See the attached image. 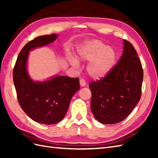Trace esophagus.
<instances>
[{"instance_id":"obj_1","label":"esophagus","mask_w":158,"mask_h":158,"mask_svg":"<svg viewBox=\"0 0 158 158\" xmlns=\"http://www.w3.org/2000/svg\"><path fill=\"white\" fill-rule=\"evenodd\" d=\"M79 83H80V85H81V87H84L85 85V81L84 79H80V81H79Z\"/></svg>"}]
</instances>
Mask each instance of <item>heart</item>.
<instances>
[{
	"mask_svg": "<svg viewBox=\"0 0 158 158\" xmlns=\"http://www.w3.org/2000/svg\"><path fill=\"white\" fill-rule=\"evenodd\" d=\"M78 58L83 61L89 62L87 71L90 77L96 79L105 77L115 65L116 52L111 47L106 46L98 40L85 43L78 49ZM70 62L74 66L78 64L77 60L70 58Z\"/></svg>",
	"mask_w": 158,
	"mask_h": 158,
	"instance_id": "b5f03b06",
	"label": "heart"
}]
</instances>
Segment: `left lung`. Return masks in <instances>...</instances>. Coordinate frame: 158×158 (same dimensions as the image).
<instances>
[{"instance_id": "obj_1", "label": "left lung", "mask_w": 158, "mask_h": 158, "mask_svg": "<svg viewBox=\"0 0 158 158\" xmlns=\"http://www.w3.org/2000/svg\"><path fill=\"white\" fill-rule=\"evenodd\" d=\"M123 45L122 57L108 75L89 85L92 112L103 124L117 123L126 119L141 96V62L129 41L123 40Z\"/></svg>"}]
</instances>
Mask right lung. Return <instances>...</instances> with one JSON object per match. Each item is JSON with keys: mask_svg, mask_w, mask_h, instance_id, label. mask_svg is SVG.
Instances as JSON below:
<instances>
[{"mask_svg": "<svg viewBox=\"0 0 158 158\" xmlns=\"http://www.w3.org/2000/svg\"><path fill=\"white\" fill-rule=\"evenodd\" d=\"M58 35L40 36L26 44L17 58L13 72L17 97L22 110L40 123L60 122L68 110L73 95L80 88L79 79L66 76L53 77L45 81H34L27 71L29 52L53 42Z\"/></svg>", "mask_w": 158, "mask_h": 158, "instance_id": "add662e5", "label": "right lung"}]
</instances>
